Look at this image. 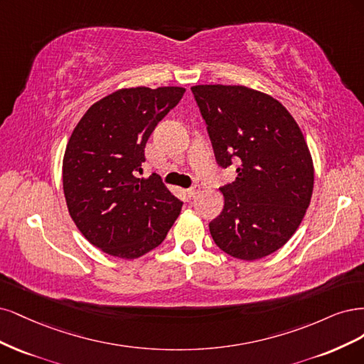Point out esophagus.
I'll list each match as a JSON object with an SVG mask.
<instances>
[{
    "instance_id": "obj_1",
    "label": "esophagus",
    "mask_w": 364,
    "mask_h": 364,
    "mask_svg": "<svg viewBox=\"0 0 364 364\" xmlns=\"http://www.w3.org/2000/svg\"><path fill=\"white\" fill-rule=\"evenodd\" d=\"M199 192H201V186L199 184H196V186H193V187H191L189 191H187V195H189L191 198H193V196H196Z\"/></svg>"
}]
</instances>
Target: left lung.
Instances as JSON below:
<instances>
[{
  "mask_svg": "<svg viewBox=\"0 0 364 364\" xmlns=\"http://www.w3.org/2000/svg\"><path fill=\"white\" fill-rule=\"evenodd\" d=\"M193 97L222 168L224 208L210 222L219 248L243 262L275 252L295 234L311 201L314 166L299 125L274 97L246 86L198 85Z\"/></svg>",
  "mask_w": 364,
  "mask_h": 364,
  "instance_id": "left-lung-1",
  "label": "left lung"
}]
</instances>
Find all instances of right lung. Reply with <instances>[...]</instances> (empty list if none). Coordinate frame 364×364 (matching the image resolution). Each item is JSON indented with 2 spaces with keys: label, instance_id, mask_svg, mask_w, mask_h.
<instances>
[{
  "label": "right lung",
  "instance_id": "right-lung-1",
  "mask_svg": "<svg viewBox=\"0 0 364 364\" xmlns=\"http://www.w3.org/2000/svg\"><path fill=\"white\" fill-rule=\"evenodd\" d=\"M184 87H124L92 104L63 156L68 212L97 248L134 260L165 240L181 201L160 177L139 178L152 130L177 105Z\"/></svg>",
  "mask_w": 364,
  "mask_h": 364
}]
</instances>
